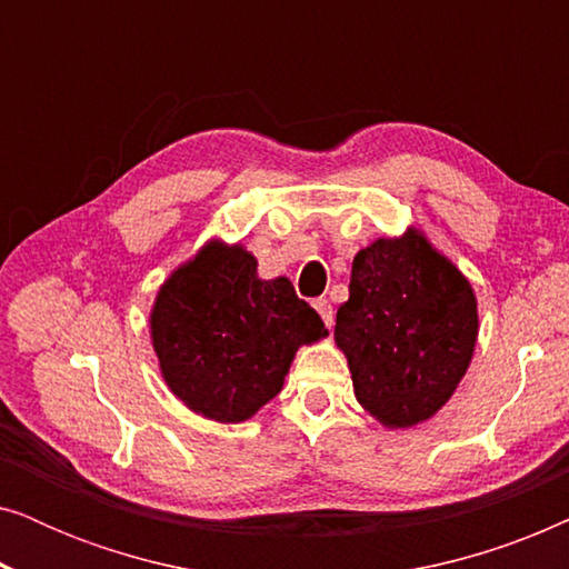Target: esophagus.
Returning a JSON list of instances; mask_svg holds the SVG:
<instances>
[{"label":"esophagus","mask_w":569,"mask_h":569,"mask_svg":"<svg viewBox=\"0 0 569 569\" xmlns=\"http://www.w3.org/2000/svg\"><path fill=\"white\" fill-rule=\"evenodd\" d=\"M313 308L318 310V316L323 318V323L326 326H331L333 323V308H331V302L326 300V298H318L316 302H313Z\"/></svg>","instance_id":"1"}]
</instances>
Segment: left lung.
Here are the masks:
<instances>
[{
    "instance_id": "8db88e82",
    "label": "left lung",
    "mask_w": 569,
    "mask_h": 569,
    "mask_svg": "<svg viewBox=\"0 0 569 569\" xmlns=\"http://www.w3.org/2000/svg\"><path fill=\"white\" fill-rule=\"evenodd\" d=\"M477 295L422 230L378 238L352 261L333 339L357 401L380 425L407 430L438 415L469 370Z\"/></svg>"
}]
</instances>
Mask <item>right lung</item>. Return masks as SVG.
<instances>
[{
	"label": "right lung",
	"instance_id": "right-lung-1",
	"mask_svg": "<svg viewBox=\"0 0 569 569\" xmlns=\"http://www.w3.org/2000/svg\"><path fill=\"white\" fill-rule=\"evenodd\" d=\"M256 267L240 243L209 240L162 282L150 313L168 388L222 425L251 419L282 391L295 352L329 333L290 279Z\"/></svg>",
	"mask_w": 569,
	"mask_h": 569
}]
</instances>
